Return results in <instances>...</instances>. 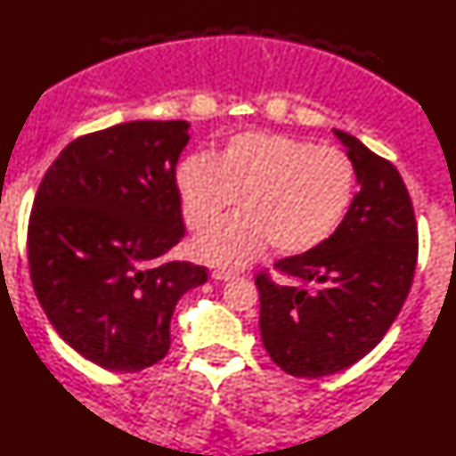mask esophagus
I'll use <instances>...</instances> for the list:
<instances>
[{"label":"esophagus","instance_id":"1","mask_svg":"<svg viewBox=\"0 0 456 456\" xmlns=\"http://www.w3.org/2000/svg\"><path fill=\"white\" fill-rule=\"evenodd\" d=\"M233 278H235V273H232V271H223V269L212 271V280H216V281H229Z\"/></svg>","mask_w":456,"mask_h":456}]
</instances>
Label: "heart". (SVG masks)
Here are the masks:
<instances>
[{"mask_svg": "<svg viewBox=\"0 0 456 456\" xmlns=\"http://www.w3.org/2000/svg\"><path fill=\"white\" fill-rule=\"evenodd\" d=\"M185 221L208 232L233 208L241 215L200 238V261L238 269L271 244L295 256L324 244L341 227L355 195L354 161L337 147H318L275 132H240L215 158L193 155L176 170Z\"/></svg>", "mask_w": 456, "mask_h": 456, "instance_id": "b5f03b06", "label": "heart"}]
</instances>
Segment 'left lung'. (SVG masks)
I'll list each match as a JSON object with an SVG mask.
<instances>
[{"mask_svg": "<svg viewBox=\"0 0 456 456\" xmlns=\"http://www.w3.org/2000/svg\"><path fill=\"white\" fill-rule=\"evenodd\" d=\"M332 132L360 187L347 216L324 244L273 265L290 284L256 275L265 349L281 370L303 379L345 370L377 347L417 267V221L400 172L355 136Z\"/></svg>", "mask_w": 456, "mask_h": 456, "instance_id": "obj_1", "label": "left lung"}]
</instances>
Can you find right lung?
I'll use <instances>...</instances> for the list:
<instances>
[{"instance_id": "obj_1", "label": "right lung", "mask_w": 456, "mask_h": 456, "mask_svg": "<svg viewBox=\"0 0 456 456\" xmlns=\"http://www.w3.org/2000/svg\"><path fill=\"white\" fill-rule=\"evenodd\" d=\"M189 124L138 119L69 142L45 172L28 218L37 301L69 347L113 372L168 354L178 298L208 280L166 261L183 235L176 161Z\"/></svg>"}]
</instances>
